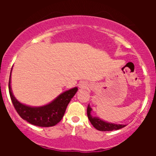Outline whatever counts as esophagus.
I'll return each instance as SVG.
<instances>
[{
	"mask_svg": "<svg viewBox=\"0 0 156 156\" xmlns=\"http://www.w3.org/2000/svg\"><path fill=\"white\" fill-rule=\"evenodd\" d=\"M86 86H87V84H84V83H81V84H79V87L81 88H84L86 87Z\"/></svg>",
	"mask_w": 156,
	"mask_h": 156,
	"instance_id": "esophagus-1",
	"label": "esophagus"
}]
</instances>
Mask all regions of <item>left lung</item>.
<instances>
[{
  "label": "left lung",
  "mask_w": 156,
  "mask_h": 156,
  "mask_svg": "<svg viewBox=\"0 0 156 156\" xmlns=\"http://www.w3.org/2000/svg\"><path fill=\"white\" fill-rule=\"evenodd\" d=\"M91 111H92V108L88 105L87 109L88 119L90 120V123L92 124L93 126L95 127L97 130H100V131H111V130H119V129L125 127V125H117V124L109 123V122H105V121L99 119L98 117H93L90 114Z\"/></svg>",
  "instance_id": "left-lung-1"
}]
</instances>
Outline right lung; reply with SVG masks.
<instances>
[{"instance_id":"add662e5","label":"right lung","mask_w":156,"mask_h":156,"mask_svg":"<svg viewBox=\"0 0 156 156\" xmlns=\"http://www.w3.org/2000/svg\"><path fill=\"white\" fill-rule=\"evenodd\" d=\"M10 78L11 72L9 80V92L14 108L22 119L38 127H52L59 123L65 114L69 102L78 91L77 87L72 88L61 94L48 104L33 107L23 104L15 98L11 90Z\"/></svg>"}]
</instances>
